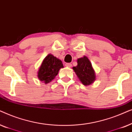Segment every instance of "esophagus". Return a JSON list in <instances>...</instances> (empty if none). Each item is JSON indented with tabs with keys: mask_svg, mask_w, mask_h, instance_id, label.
Returning a JSON list of instances; mask_svg holds the SVG:
<instances>
[{
	"mask_svg": "<svg viewBox=\"0 0 132 132\" xmlns=\"http://www.w3.org/2000/svg\"><path fill=\"white\" fill-rule=\"evenodd\" d=\"M65 66L67 67H71L72 65L71 64H70V63H67V64H65Z\"/></svg>",
	"mask_w": 132,
	"mask_h": 132,
	"instance_id": "obj_1",
	"label": "esophagus"
}]
</instances>
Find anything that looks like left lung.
<instances>
[{"label":"left lung","mask_w":132,"mask_h":132,"mask_svg":"<svg viewBox=\"0 0 132 132\" xmlns=\"http://www.w3.org/2000/svg\"><path fill=\"white\" fill-rule=\"evenodd\" d=\"M73 69L84 85H89L95 81V71L92 67L91 62L85 56L77 59V65L73 67Z\"/></svg>","instance_id":"8db88e82"}]
</instances>
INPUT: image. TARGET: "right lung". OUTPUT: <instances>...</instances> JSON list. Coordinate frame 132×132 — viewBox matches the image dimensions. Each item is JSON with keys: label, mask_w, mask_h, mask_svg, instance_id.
<instances>
[{"label": "right lung", "mask_w": 132, "mask_h": 132, "mask_svg": "<svg viewBox=\"0 0 132 132\" xmlns=\"http://www.w3.org/2000/svg\"><path fill=\"white\" fill-rule=\"evenodd\" d=\"M64 67L62 61L49 54L45 57L38 71V77L41 82L48 84L54 79L59 70Z\"/></svg>", "instance_id": "obj_1"}]
</instances>
